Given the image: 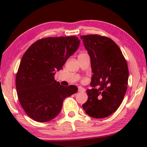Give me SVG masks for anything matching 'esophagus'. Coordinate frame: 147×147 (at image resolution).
I'll return each instance as SVG.
<instances>
[{
	"label": "esophagus",
	"mask_w": 147,
	"mask_h": 147,
	"mask_svg": "<svg viewBox=\"0 0 147 147\" xmlns=\"http://www.w3.org/2000/svg\"><path fill=\"white\" fill-rule=\"evenodd\" d=\"M85 91H86L85 89L82 88V87H80V86L78 87V91L79 92H84Z\"/></svg>",
	"instance_id": "1"
}]
</instances>
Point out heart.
Listing matches in <instances>:
<instances>
[{"label":"heart","mask_w":147,"mask_h":147,"mask_svg":"<svg viewBox=\"0 0 147 147\" xmlns=\"http://www.w3.org/2000/svg\"><path fill=\"white\" fill-rule=\"evenodd\" d=\"M87 54H86V53H80L78 55V57H80V56H84V55H86Z\"/></svg>","instance_id":"b5f03b06"}]
</instances>
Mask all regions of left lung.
Wrapping results in <instances>:
<instances>
[{
  "label": "left lung",
  "instance_id": "8db88e82",
  "mask_svg": "<svg viewBox=\"0 0 147 147\" xmlns=\"http://www.w3.org/2000/svg\"><path fill=\"white\" fill-rule=\"evenodd\" d=\"M80 38L90 56L93 73L90 83L93 88L87 89L88 98L82 108L91 117L105 118L115 112L123 102L127 89L128 65L111 39L96 34Z\"/></svg>",
  "mask_w": 147,
  "mask_h": 147
}]
</instances>
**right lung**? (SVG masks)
Returning a JSON list of instances; mask_svg holds the SVG:
<instances>
[{
    "mask_svg": "<svg viewBox=\"0 0 147 147\" xmlns=\"http://www.w3.org/2000/svg\"><path fill=\"white\" fill-rule=\"evenodd\" d=\"M80 42L76 36L49 37L36 41L24 53L16 86L22 108L33 120L45 123L55 118L64 99L78 91L76 86L60 85L54 75L76 51Z\"/></svg>",
    "mask_w": 147,
    "mask_h": 147,
    "instance_id": "obj_1",
    "label": "right lung"
}]
</instances>
